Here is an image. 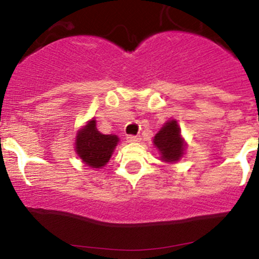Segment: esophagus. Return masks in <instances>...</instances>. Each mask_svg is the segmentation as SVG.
Masks as SVG:
<instances>
[{"mask_svg": "<svg viewBox=\"0 0 259 259\" xmlns=\"http://www.w3.org/2000/svg\"><path fill=\"white\" fill-rule=\"evenodd\" d=\"M127 140L130 143H138L140 142V137L139 135H127Z\"/></svg>", "mask_w": 259, "mask_h": 259, "instance_id": "obj_1", "label": "esophagus"}]
</instances>
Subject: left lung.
Segmentation results:
<instances>
[{"label":"left lung","mask_w":259,"mask_h":259,"mask_svg":"<svg viewBox=\"0 0 259 259\" xmlns=\"http://www.w3.org/2000/svg\"><path fill=\"white\" fill-rule=\"evenodd\" d=\"M154 143L161 153V159L164 161H177L183 155L184 143L180 138V130L176 120L168 121L160 132L155 135Z\"/></svg>","instance_id":"left-lung-1"}]
</instances>
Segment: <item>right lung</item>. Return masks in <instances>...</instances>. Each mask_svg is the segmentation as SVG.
Segmentation results:
<instances>
[{
  "mask_svg": "<svg viewBox=\"0 0 259 259\" xmlns=\"http://www.w3.org/2000/svg\"><path fill=\"white\" fill-rule=\"evenodd\" d=\"M117 142L116 135L101 134L96 129V121L93 119L77 134L76 151L89 166L101 168L109 161Z\"/></svg>",
  "mask_w": 259,
  "mask_h": 259,
  "instance_id": "add662e5",
  "label": "right lung"
}]
</instances>
